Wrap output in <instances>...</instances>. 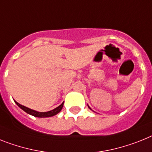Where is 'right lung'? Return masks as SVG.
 Listing matches in <instances>:
<instances>
[{
  "mask_svg": "<svg viewBox=\"0 0 152 152\" xmlns=\"http://www.w3.org/2000/svg\"><path fill=\"white\" fill-rule=\"evenodd\" d=\"M15 103L17 104V105L18 107H20L22 110H24L25 112H27L28 114L29 115H31L34 117H37V118H48V117H51V116H54V115H57L58 113H59L61 111L62 107H63L64 105V102L61 104V105L58 106V107L56 108H54V110L52 111H47V112H38V111H34L32 109H30L28 107H25V106H23L21 104H20L19 103H18L17 102H15Z\"/></svg>",
  "mask_w": 152,
  "mask_h": 152,
  "instance_id": "right-lung-1",
  "label": "right lung"
}]
</instances>
